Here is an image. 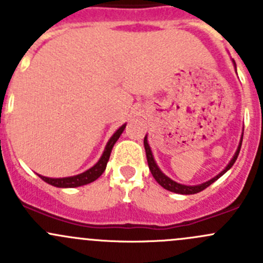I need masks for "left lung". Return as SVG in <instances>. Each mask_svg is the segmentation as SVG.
Returning <instances> with one entry per match:
<instances>
[{
    "instance_id": "obj_1",
    "label": "left lung",
    "mask_w": 263,
    "mask_h": 263,
    "mask_svg": "<svg viewBox=\"0 0 263 263\" xmlns=\"http://www.w3.org/2000/svg\"><path fill=\"white\" fill-rule=\"evenodd\" d=\"M233 63H234V66H235L234 61H233ZM242 140H243V137L240 139L239 146H238L237 151H235V154H234V156H233V159L230 160V163L227 165V168H225L222 172H220V173L217 174L216 177H214V178L210 179V181H208L205 183H201V184H197V185H184V184H181V183L174 182L173 179H171L169 177H166L165 174H164L163 172L159 169V166L156 165L155 160H154L153 153H151V148L147 144V136H145V139H144V146H145V151H146L147 164H148V168H150L151 174H153V177L155 178V181L158 182L159 184L161 185V187L165 188V190H168V191H171V192H174V193H181V195H195V193L201 192V191H203L205 188H208L210 184H213V183L215 181H217V179H219L220 177L222 176V174H225L228 171H229L230 168H232L233 164H234L235 160H237L238 155H239L240 146H242Z\"/></svg>"
}]
</instances>
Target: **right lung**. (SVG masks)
<instances>
[{"label":"right lung","instance_id":"add662e5","mask_svg":"<svg viewBox=\"0 0 263 263\" xmlns=\"http://www.w3.org/2000/svg\"><path fill=\"white\" fill-rule=\"evenodd\" d=\"M124 128H126V123H124L123 126L119 127L115 134H113V136L110 137L107 146H105L104 153H103V155L100 156L99 161H98L94 166H91V168L87 169L86 172H84V173L78 174V176H73V177H66V178H48V177H43L41 176V174H38V176L41 177L44 182L48 183V184H52L54 185V187H60V188L80 187V185L94 182L95 179H98L103 173H104L105 168H107V163L108 160H109L110 153H112V148L115 146L117 140H118L119 136L122 135V132L124 131Z\"/></svg>","mask_w":263,"mask_h":263}]
</instances>
